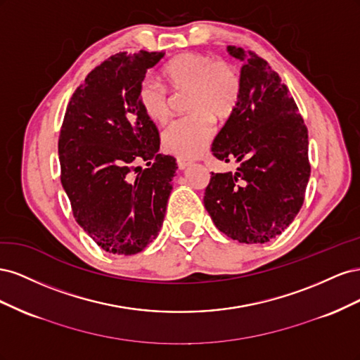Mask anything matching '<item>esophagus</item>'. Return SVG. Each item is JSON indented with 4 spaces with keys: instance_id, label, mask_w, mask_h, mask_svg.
<instances>
[{
    "instance_id": "esophagus-1",
    "label": "esophagus",
    "mask_w": 360,
    "mask_h": 360,
    "mask_svg": "<svg viewBox=\"0 0 360 360\" xmlns=\"http://www.w3.org/2000/svg\"><path fill=\"white\" fill-rule=\"evenodd\" d=\"M177 165H179V169H184L191 165V162L186 159H177Z\"/></svg>"
}]
</instances>
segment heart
I'll use <instances>...</instances> for the list:
<instances>
[{
  "label": "heart",
  "mask_w": 360,
  "mask_h": 360,
  "mask_svg": "<svg viewBox=\"0 0 360 360\" xmlns=\"http://www.w3.org/2000/svg\"><path fill=\"white\" fill-rule=\"evenodd\" d=\"M169 90L188 91V115L174 120L162 134V146L179 159H195L204 153L213 136V118H230L242 96V79L234 66L217 61L209 53L183 52L171 58L160 70ZM165 86L144 79L138 85L136 99L141 111L155 123L169 115V96Z\"/></svg>",
  "instance_id": "b5f03b06"
}]
</instances>
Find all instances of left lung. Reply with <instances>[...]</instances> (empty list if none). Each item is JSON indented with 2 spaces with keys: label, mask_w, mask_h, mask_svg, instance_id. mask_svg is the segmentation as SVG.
<instances>
[{
  "label": "left lung",
  "mask_w": 360,
  "mask_h": 360,
  "mask_svg": "<svg viewBox=\"0 0 360 360\" xmlns=\"http://www.w3.org/2000/svg\"><path fill=\"white\" fill-rule=\"evenodd\" d=\"M228 52L246 63L242 96L212 144V155L238 163L212 172L204 207L217 230L240 243L274 240L294 221L311 174L308 129L287 85L269 63L242 48Z\"/></svg>",
  "instance_id": "8db88e82"
}]
</instances>
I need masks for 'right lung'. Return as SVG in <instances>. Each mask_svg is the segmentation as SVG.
Returning a JSON list of instances; mask_svg holds the SVG:
<instances>
[{
    "instance_id": "add662e5",
    "label": "right lung",
    "mask_w": 360,
    "mask_h": 360,
    "mask_svg": "<svg viewBox=\"0 0 360 360\" xmlns=\"http://www.w3.org/2000/svg\"><path fill=\"white\" fill-rule=\"evenodd\" d=\"M163 56L115 53L86 75L64 114L61 184L76 222L110 254L141 252L165 217L177 162L159 153V130L136 99L138 85Z\"/></svg>"
}]
</instances>
